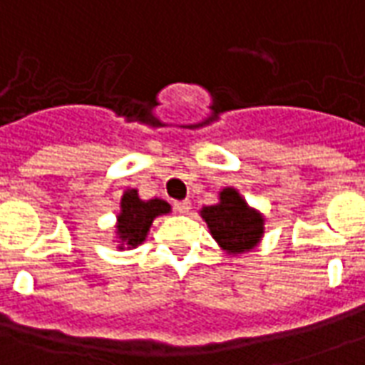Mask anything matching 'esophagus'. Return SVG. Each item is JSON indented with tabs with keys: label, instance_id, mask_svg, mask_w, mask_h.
<instances>
[{
	"label": "esophagus",
	"instance_id": "34e87169",
	"mask_svg": "<svg viewBox=\"0 0 365 365\" xmlns=\"http://www.w3.org/2000/svg\"><path fill=\"white\" fill-rule=\"evenodd\" d=\"M173 208L177 210V212H179V214H186V212H188V210H190V202H188V200H179V202H175V204H173Z\"/></svg>",
	"mask_w": 365,
	"mask_h": 365
}]
</instances>
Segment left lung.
Masks as SVG:
<instances>
[{
  "mask_svg": "<svg viewBox=\"0 0 365 365\" xmlns=\"http://www.w3.org/2000/svg\"><path fill=\"white\" fill-rule=\"evenodd\" d=\"M212 237L223 251L239 255L252 249L264 233V220L257 210H251L235 188H223L220 202L202 208Z\"/></svg>",
  "mask_w": 365,
  "mask_h": 365,
  "instance_id": "left-lung-1",
  "label": "left lung"
}]
</instances>
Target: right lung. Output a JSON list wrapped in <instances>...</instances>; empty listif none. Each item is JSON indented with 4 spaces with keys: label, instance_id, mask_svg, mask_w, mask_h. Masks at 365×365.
Returning <instances> with one entry per match:
<instances>
[{
    "label": "right lung",
    "instance_id": "1",
    "mask_svg": "<svg viewBox=\"0 0 365 365\" xmlns=\"http://www.w3.org/2000/svg\"><path fill=\"white\" fill-rule=\"evenodd\" d=\"M171 206L165 200L153 198V200H140L138 190H126L120 200V214H118V225L116 233L120 239L122 247H138L145 241V235L150 231L151 223L157 215L169 214ZM120 247V249H122Z\"/></svg>",
    "mask_w": 365,
    "mask_h": 365
}]
</instances>
